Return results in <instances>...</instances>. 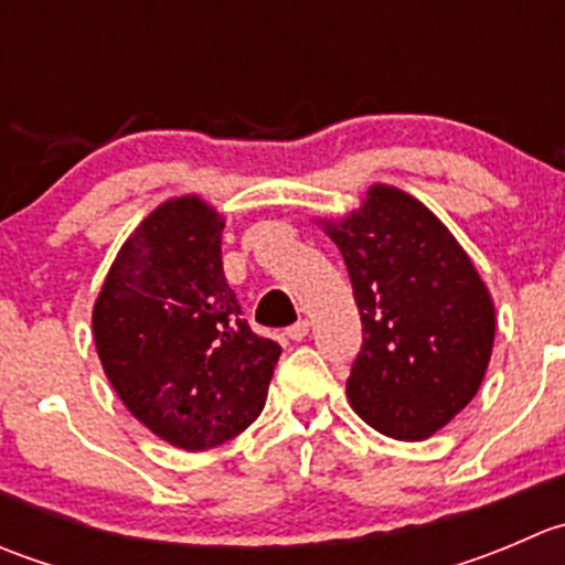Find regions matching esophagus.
Listing matches in <instances>:
<instances>
[{
    "mask_svg": "<svg viewBox=\"0 0 565 565\" xmlns=\"http://www.w3.org/2000/svg\"><path fill=\"white\" fill-rule=\"evenodd\" d=\"M287 335L292 341H303L306 335H309V319H298V322H295L292 328H287Z\"/></svg>",
    "mask_w": 565,
    "mask_h": 565,
    "instance_id": "esophagus-1",
    "label": "esophagus"
}]
</instances>
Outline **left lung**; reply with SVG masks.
Segmentation results:
<instances>
[{
    "label": "left lung",
    "mask_w": 565,
    "mask_h": 565,
    "mask_svg": "<svg viewBox=\"0 0 565 565\" xmlns=\"http://www.w3.org/2000/svg\"><path fill=\"white\" fill-rule=\"evenodd\" d=\"M324 232L344 256L363 324L350 404L393 440H426L481 388L492 298L443 221L398 188L372 185L361 210Z\"/></svg>",
    "instance_id": "8db88e82"
}]
</instances>
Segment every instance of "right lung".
<instances>
[{"label":"right lung","mask_w":565,"mask_h":565,"mask_svg":"<svg viewBox=\"0 0 565 565\" xmlns=\"http://www.w3.org/2000/svg\"><path fill=\"white\" fill-rule=\"evenodd\" d=\"M221 232L224 218L199 196L163 202L119 248L93 309L111 388L152 435L185 451L254 424L281 355L243 319Z\"/></svg>","instance_id":"1"}]
</instances>
